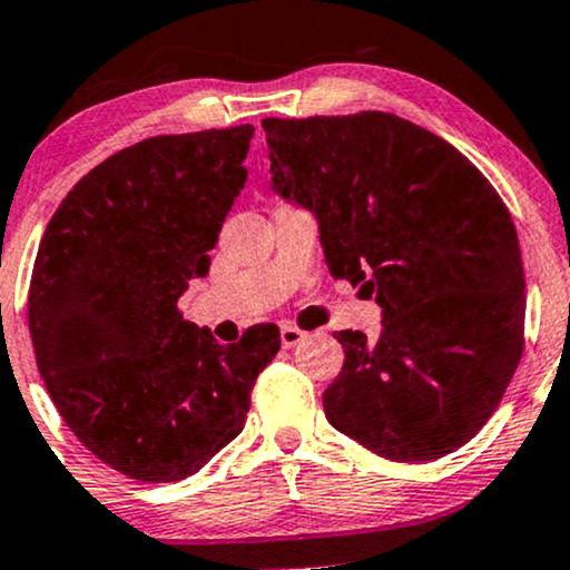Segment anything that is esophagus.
Wrapping results in <instances>:
<instances>
[{"label":"esophagus","instance_id":"1","mask_svg":"<svg viewBox=\"0 0 570 570\" xmlns=\"http://www.w3.org/2000/svg\"><path fill=\"white\" fill-rule=\"evenodd\" d=\"M305 337H307V332L299 330V326H294V324L281 326V345H284V348H294V345L303 343Z\"/></svg>","mask_w":570,"mask_h":570}]
</instances>
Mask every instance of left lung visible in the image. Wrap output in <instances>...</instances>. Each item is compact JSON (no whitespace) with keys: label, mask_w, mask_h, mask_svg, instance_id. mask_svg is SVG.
Here are the masks:
<instances>
[{"label":"left lung","mask_w":570,"mask_h":570,"mask_svg":"<svg viewBox=\"0 0 570 570\" xmlns=\"http://www.w3.org/2000/svg\"><path fill=\"white\" fill-rule=\"evenodd\" d=\"M273 187L318 219L326 265L383 307L337 332L324 412L391 461H434L499 407L525 345V273L501 195L431 130L389 112L263 120Z\"/></svg>","instance_id":"8db88e82"}]
</instances>
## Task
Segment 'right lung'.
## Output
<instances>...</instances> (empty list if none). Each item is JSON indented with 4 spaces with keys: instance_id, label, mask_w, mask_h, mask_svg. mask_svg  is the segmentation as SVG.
I'll list each match as a JSON object with an SVG mask.
<instances>
[{
    "instance_id": "1",
    "label": "right lung",
    "mask_w": 570,
    "mask_h": 570,
    "mask_svg": "<svg viewBox=\"0 0 570 570\" xmlns=\"http://www.w3.org/2000/svg\"><path fill=\"white\" fill-rule=\"evenodd\" d=\"M252 126L153 136L69 189L29 286L37 367L63 423L115 472L176 482L246 423L276 324L238 343L185 322L179 297L212 265L246 181Z\"/></svg>"
}]
</instances>
